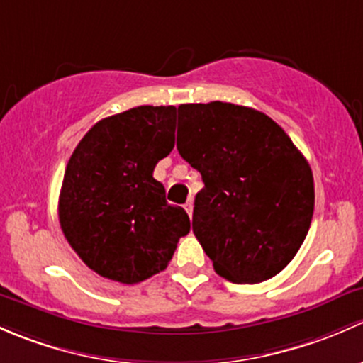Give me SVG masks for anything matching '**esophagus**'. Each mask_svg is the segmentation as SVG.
Wrapping results in <instances>:
<instances>
[{"instance_id":"obj_1","label":"esophagus","mask_w":363,"mask_h":363,"mask_svg":"<svg viewBox=\"0 0 363 363\" xmlns=\"http://www.w3.org/2000/svg\"><path fill=\"white\" fill-rule=\"evenodd\" d=\"M183 208H185V211L189 213V216H192V209H194L192 199H189V201H186V203H185V206H183Z\"/></svg>"}]
</instances>
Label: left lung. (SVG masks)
Masks as SVG:
<instances>
[{
  "mask_svg": "<svg viewBox=\"0 0 363 363\" xmlns=\"http://www.w3.org/2000/svg\"><path fill=\"white\" fill-rule=\"evenodd\" d=\"M178 152L203 177L192 230L216 274L260 283L290 264L313 209L311 167L262 111L233 103L182 104Z\"/></svg>",
  "mask_w": 363,
  "mask_h": 363,
  "instance_id": "left-lung-1",
  "label": "left lung"
}]
</instances>
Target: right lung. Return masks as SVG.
Wrapping results in <instances>:
<instances>
[{"label":"right lung","instance_id":"obj_1","mask_svg":"<svg viewBox=\"0 0 363 363\" xmlns=\"http://www.w3.org/2000/svg\"><path fill=\"white\" fill-rule=\"evenodd\" d=\"M174 106H138L91 127L71 154L59 222L71 248L99 276L134 285L164 271L190 230L185 209L154 178L171 154Z\"/></svg>","mask_w":363,"mask_h":363}]
</instances>
